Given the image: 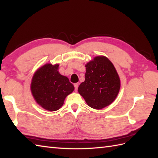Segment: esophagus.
I'll use <instances>...</instances> for the list:
<instances>
[{"instance_id": "esophagus-1", "label": "esophagus", "mask_w": 158, "mask_h": 158, "mask_svg": "<svg viewBox=\"0 0 158 158\" xmlns=\"http://www.w3.org/2000/svg\"><path fill=\"white\" fill-rule=\"evenodd\" d=\"M79 83H75V84H74V86H75V90L77 91V89H78V87H79Z\"/></svg>"}]
</instances>
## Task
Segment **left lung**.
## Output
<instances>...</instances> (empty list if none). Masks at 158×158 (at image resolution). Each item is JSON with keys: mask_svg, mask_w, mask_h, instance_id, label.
<instances>
[{"mask_svg": "<svg viewBox=\"0 0 158 158\" xmlns=\"http://www.w3.org/2000/svg\"><path fill=\"white\" fill-rule=\"evenodd\" d=\"M85 81L78 88L88 105L102 109L110 105L118 95L120 79L113 63L105 56H96L85 65Z\"/></svg>", "mask_w": 158, "mask_h": 158, "instance_id": "1", "label": "left lung"}]
</instances>
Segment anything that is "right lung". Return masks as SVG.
Returning a JSON list of instances; mask_svg holds the SVG:
<instances>
[{
    "mask_svg": "<svg viewBox=\"0 0 158 158\" xmlns=\"http://www.w3.org/2000/svg\"><path fill=\"white\" fill-rule=\"evenodd\" d=\"M58 68L59 64H46L36 70L32 79L33 97L40 106L49 111L62 107L66 97L75 89L68 77L59 73Z\"/></svg>",
    "mask_w": 158,
    "mask_h": 158,
    "instance_id": "right-lung-1",
    "label": "right lung"
}]
</instances>
